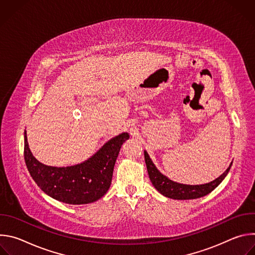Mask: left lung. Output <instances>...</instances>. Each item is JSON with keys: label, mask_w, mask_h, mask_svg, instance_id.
Masks as SVG:
<instances>
[{"label": "left lung", "mask_w": 255, "mask_h": 255, "mask_svg": "<svg viewBox=\"0 0 255 255\" xmlns=\"http://www.w3.org/2000/svg\"><path fill=\"white\" fill-rule=\"evenodd\" d=\"M144 158H145V163H146L148 175L153 187L162 196L169 199H173V200H193V199H198L210 194L213 190H215L222 183V180L226 177L232 165V162H231L229 167L219 177H217L216 179L210 181V183L193 186V185H184V184L176 183V181H173L169 179L167 176H165L164 174H162L154 165V163L152 162L146 150H144Z\"/></svg>", "instance_id": "8db88e82"}]
</instances>
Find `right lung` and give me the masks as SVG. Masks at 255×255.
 <instances>
[{"instance_id": "obj_1", "label": "right lung", "mask_w": 255, "mask_h": 255, "mask_svg": "<svg viewBox=\"0 0 255 255\" xmlns=\"http://www.w3.org/2000/svg\"><path fill=\"white\" fill-rule=\"evenodd\" d=\"M129 137L128 133H121L106 142L86 161L56 167L45 165L33 156L25 130L24 158L30 175L46 195L65 204H90L101 199L110 188L120 148Z\"/></svg>"}]
</instances>
